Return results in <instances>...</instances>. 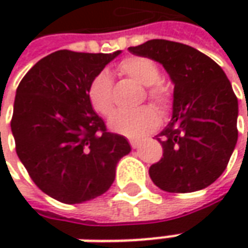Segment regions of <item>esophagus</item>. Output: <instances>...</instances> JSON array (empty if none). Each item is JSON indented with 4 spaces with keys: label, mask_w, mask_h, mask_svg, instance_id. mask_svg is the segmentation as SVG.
<instances>
[{
    "label": "esophagus",
    "mask_w": 248,
    "mask_h": 248,
    "mask_svg": "<svg viewBox=\"0 0 248 248\" xmlns=\"http://www.w3.org/2000/svg\"><path fill=\"white\" fill-rule=\"evenodd\" d=\"M129 145L134 149H138L140 146V140H138V139H129Z\"/></svg>",
    "instance_id": "34e87169"
}]
</instances>
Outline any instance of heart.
<instances>
[{
  "mask_svg": "<svg viewBox=\"0 0 248 248\" xmlns=\"http://www.w3.org/2000/svg\"><path fill=\"white\" fill-rule=\"evenodd\" d=\"M121 74L129 77L143 87H148L146 95L155 105L163 110L170 108L172 102L171 88L158 82L160 69L155 61L145 56H129L119 64ZM88 99L96 113L108 117L113 113V82L108 73H98L88 85ZM160 116L150 106H142L132 111H119L109 120V128L128 138H140L157 128Z\"/></svg>",
  "mask_w": 248,
  "mask_h": 248,
  "instance_id": "b5f03b06",
  "label": "heart"
}]
</instances>
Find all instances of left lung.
<instances>
[{
  "label": "left lung",
  "mask_w": 248,
  "mask_h": 248,
  "mask_svg": "<svg viewBox=\"0 0 248 248\" xmlns=\"http://www.w3.org/2000/svg\"><path fill=\"white\" fill-rule=\"evenodd\" d=\"M128 51L153 59L174 82L172 119L156 138L163 157L150 166L155 185L170 193L202 190L217 181L237 142V98L226 74L207 55L167 40Z\"/></svg>",
  "instance_id": "8db88e82"
}]
</instances>
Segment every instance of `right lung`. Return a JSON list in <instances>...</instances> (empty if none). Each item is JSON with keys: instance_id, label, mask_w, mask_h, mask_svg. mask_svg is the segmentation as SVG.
Wrapping results in <instances>:
<instances>
[{"instance_id": "add662e5", "label": "right lung", "mask_w": 248, "mask_h": 248, "mask_svg": "<svg viewBox=\"0 0 248 248\" xmlns=\"http://www.w3.org/2000/svg\"><path fill=\"white\" fill-rule=\"evenodd\" d=\"M56 51L34 64L16 90L11 129L17 157L44 193L66 204L103 195L131 152L108 132L88 99L91 80L119 56Z\"/></svg>"}]
</instances>
